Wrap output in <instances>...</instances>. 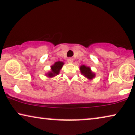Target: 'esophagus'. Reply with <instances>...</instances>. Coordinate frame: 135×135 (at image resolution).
<instances>
[{
	"mask_svg": "<svg viewBox=\"0 0 135 135\" xmlns=\"http://www.w3.org/2000/svg\"><path fill=\"white\" fill-rule=\"evenodd\" d=\"M67 61H68V63H73V61H74V59H73L72 58H69L67 59Z\"/></svg>",
	"mask_w": 135,
	"mask_h": 135,
	"instance_id": "1",
	"label": "esophagus"
}]
</instances>
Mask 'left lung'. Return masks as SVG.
I'll return each instance as SVG.
<instances>
[{
    "label": "left lung",
    "mask_w": 135,
    "mask_h": 135,
    "mask_svg": "<svg viewBox=\"0 0 135 135\" xmlns=\"http://www.w3.org/2000/svg\"><path fill=\"white\" fill-rule=\"evenodd\" d=\"M80 70L81 74L85 76V77H87L88 79L92 80V79H94L95 77V74L92 72L91 69H90V68L89 66L82 65L80 66Z\"/></svg>",
    "instance_id": "8db88e82"
}]
</instances>
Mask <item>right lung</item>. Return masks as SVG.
I'll list each match as a JSON object with an SVG mask.
<instances>
[{"label":"right lung","instance_id":"right-lung-1","mask_svg":"<svg viewBox=\"0 0 135 135\" xmlns=\"http://www.w3.org/2000/svg\"><path fill=\"white\" fill-rule=\"evenodd\" d=\"M64 63L63 61H56L51 66V71L46 74V76L48 77H53L59 74L60 70L61 69Z\"/></svg>","mask_w":135,"mask_h":135}]
</instances>
